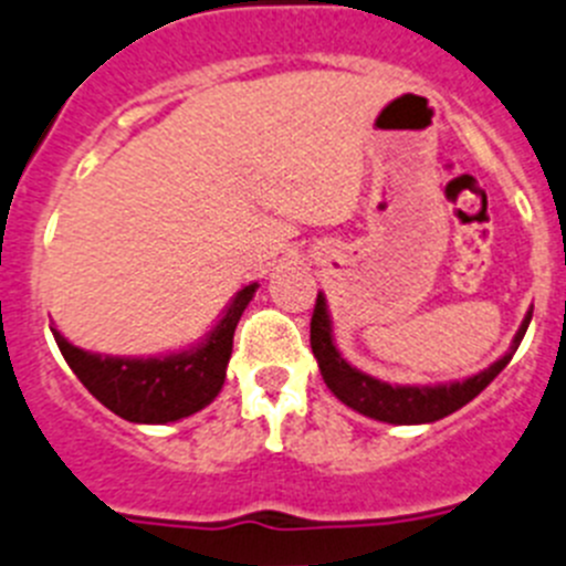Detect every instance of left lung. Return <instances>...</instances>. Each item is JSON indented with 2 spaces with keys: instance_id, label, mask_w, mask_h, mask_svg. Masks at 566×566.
Wrapping results in <instances>:
<instances>
[{
  "instance_id": "8db88e82",
  "label": "left lung",
  "mask_w": 566,
  "mask_h": 566,
  "mask_svg": "<svg viewBox=\"0 0 566 566\" xmlns=\"http://www.w3.org/2000/svg\"><path fill=\"white\" fill-rule=\"evenodd\" d=\"M531 315H525L520 332H516L511 348L500 357L497 363H491L474 377L461 379V382H443V385H388L379 382L377 377H368L360 368L348 366L337 352L335 340H332V321L326 313V298L318 293L313 310V321H310V346L318 360L321 377H324L326 388L348 405L357 413L368 416V419L388 421V424H430V421L443 419V416L455 413L463 405L472 402L474 396L497 377L514 352L520 348L522 337H525Z\"/></svg>"
}]
</instances>
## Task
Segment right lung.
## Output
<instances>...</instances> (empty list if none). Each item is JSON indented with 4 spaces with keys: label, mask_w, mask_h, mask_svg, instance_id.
<instances>
[{
    "label": "right lung",
    "mask_w": 566,
    "mask_h": 566,
    "mask_svg": "<svg viewBox=\"0 0 566 566\" xmlns=\"http://www.w3.org/2000/svg\"><path fill=\"white\" fill-rule=\"evenodd\" d=\"M256 287V282L242 287L206 340L178 355L99 357L72 346L52 326L50 329L69 368L111 413L136 424H167L198 413L220 394L234 346V329Z\"/></svg>",
    "instance_id": "obj_1"
}]
</instances>
